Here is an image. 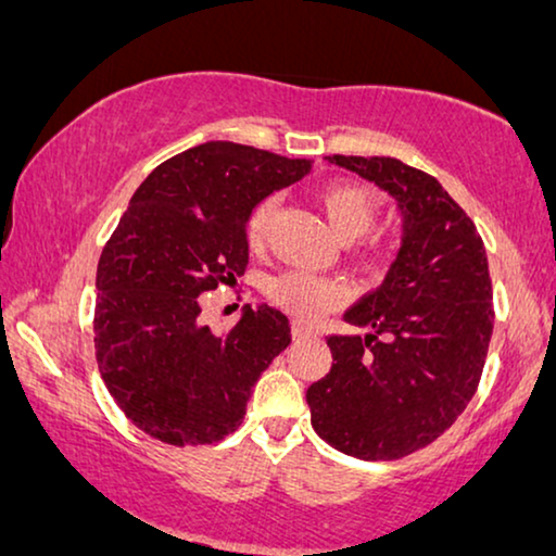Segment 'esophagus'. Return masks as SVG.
I'll return each mask as SVG.
<instances>
[{
    "instance_id": "obj_1",
    "label": "esophagus",
    "mask_w": 556,
    "mask_h": 556,
    "mask_svg": "<svg viewBox=\"0 0 556 556\" xmlns=\"http://www.w3.org/2000/svg\"><path fill=\"white\" fill-rule=\"evenodd\" d=\"M292 337L296 339V342H300V339H314V337H317V331L300 325V321H292Z\"/></svg>"
}]
</instances>
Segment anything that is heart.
<instances>
[{
    "instance_id": "heart-1",
    "label": "heart",
    "mask_w": 556,
    "mask_h": 556,
    "mask_svg": "<svg viewBox=\"0 0 556 556\" xmlns=\"http://www.w3.org/2000/svg\"><path fill=\"white\" fill-rule=\"evenodd\" d=\"M317 204L339 239L350 242L361 237L352 247V260L364 275L371 279L384 277L396 260V244L394 239L371 231L384 214L382 194L364 181L334 179L317 189ZM275 206V197H264L252 206L247 217V242L252 247H260L267 237ZM267 294L281 309L304 321L317 319L344 302L342 281L304 269H289L269 279Z\"/></svg>"
}]
</instances>
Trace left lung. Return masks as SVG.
I'll return each mask as SVG.
<instances>
[{"label": "left lung", "instance_id": "8db88e82", "mask_svg": "<svg viewBox=\"0 0 556 556\" xmlns=\"http://www.w3.org/2000/svg\"><path fill=\"white\" fill-rule=\"evenodd\" d=\"M375 181L404 214L382 287L344 314L369 334H329L331 369L306 389L312 427L364 462L425 450L467 409L490 350L494 306L484 242L432 174L392 156H327Z\"/></svg>", "mask_w": 556, "mask_h": 556}]
</instances>
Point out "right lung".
Returning a JSON list of instances; mask_svg holds the SVG:
<instances>
[{"label": "right lung", "instance_id": "right-lung-1", "mask_svg": "<svg viewBox=\"0 0 556 556\" xmlns=\"http://www.w3.org/2000/svg\"><path fill=\"white\" fill-rule=\"evenodd\" d=\"M306 160L206 142L139 185L97 264L94 350L131 425L172 446L214 444L242 425L252 387L292 342L287 314L247 306L225 334L202 321L206 294L250 262L247 217L294 185Z\"/></svg>", "mask_w": 556, "mask_h": 556}]
</instances>
